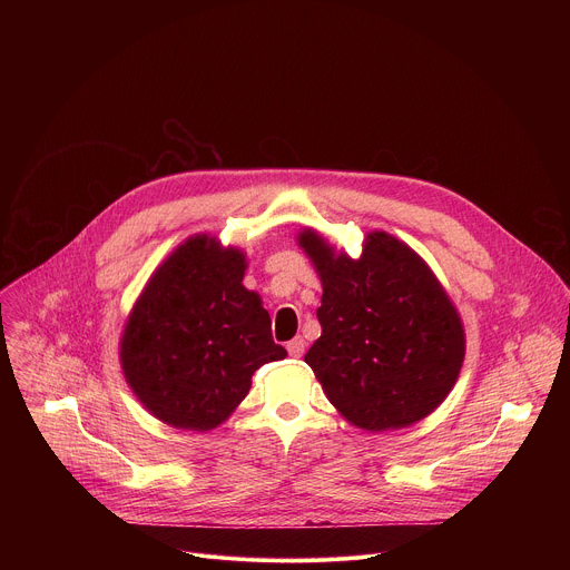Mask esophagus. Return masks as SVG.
<instances>
[{"mask_svg": "<svg viewBox=\"0 0 570 570\" xmlns=\"http://www.w3.org/2000/svg\"><path fill=\"white\" fill-rule=\"evenodd\" d=\"M286 350H288V354H291L293 358H299V356L304 354V350H306V343H304L302 336H297V338H293V341L286 345Z\"/></svg>", "mask_w": 570, "mask_h": 570, "instance_id": "34e87169", "label": "esophagus"}]
</instances>
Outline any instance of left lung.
<instances>
[{
	"mask_svg": "<svg viewBox=\"0 0 570 570\" xmlns=\"http://www.w3.org/2000/svg\"><path fill=\"white\" fill-rule=\"evenodd\" d=\"M297 243L322 282V336L304 361L354 426H411L446 399L464 361L462 320L426 262L385 232H370L361 259L315 229Z\"/></svg>",
	"mask_w": 570,
	"mask_h": 570,
	"instance_id": "left-lung-1",
	"label": "left lung"
}]
</instances>
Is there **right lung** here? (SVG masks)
Returning <instances> with one entry per match:
<instances>
[{
	"label": "right lung",
	"mask_w": 570,
	"mask_h": 570,
	"mask_svg": "<svg viewBox=\"0 0 570 570\" xmlns=\"http://www.w3.org/2000/svg\"><path fill=\"white\" fill-rule=\"evenodd\" d=\"M246 266L240 250L196 234L135 302L119 358L130 390L159 422L216 429L246 399L253 374L286 356L262 297L243 286Z\"/></svg>",
	"instance_id": "1"
}]
</instances>
